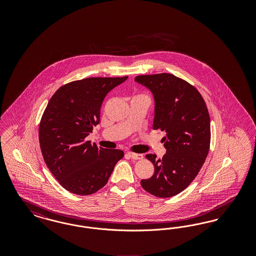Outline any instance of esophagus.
Masks as SVG:
<instances>
[{"mask_svg":"<svg viewBox=\"0 0 256 256\" xmlns=\"http://www.w3.org/2000/svg\"><path fill=\"white\" fill-rule=\"evenodd\" d=\"M128 156L132 159H142L143 158V154H134V152H128Z\"/></svg>","mask_w":256,"mask_h":256,"instance_id":"obj_1","label":"esophagus"}]
</instances>
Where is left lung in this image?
I'll return each mask as SVG.
<instances>
[{"instance_id":"8db88e82","label":"left lung","mask_w":256,"mask_h":256,"mask_svg":"<svg viewBox=\"0 0 256 256\" xmlns=\"http://www.w3.org/2000/svg\"><path fill=\"white\" fill-rule=\"evenodd\" d=\"M135 80L154 94L152 128L166 132L162 141L167 150L162 159L146 154L154 172L141 185L156 196H174L195 180L208 154L211 132L206 104L195 86L172 74H141Z\"/></svg>"}]
</instances>
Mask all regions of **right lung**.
<instances>
[{"label": "right lung", "mask_w": 256, "mask_h": 256, "mask_svg": "<svg viewBox=\"0 0 256 256\" xmlns=\"http://www.w3.org/2000/svg\"><path fill=\"white\" fill-rule=\"evenodd\" d=\"M128 76L86 78L60 87L50 98L39 124L44 161L61 186L76 195L96 193L110 178L121 150H106L86 141L100 122L106 94Z\"/></svg>", "instance_id": "1"}]
</instances>
